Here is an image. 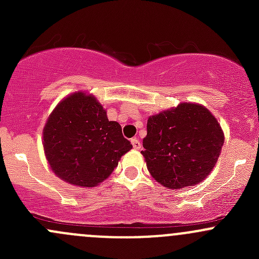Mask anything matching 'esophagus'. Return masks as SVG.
<instances>
[{"instance_id":"esophagus-1","label":"esophagus","mask_w":259,"mask_h":259,"mask_svg":"<svg viewBox=\"0 0 259 259\" xmlns=\"http://www.w3.org/2000/svg\"><path fill=\"white\" fill-rule=\"evenodd\" d=\"M132 144H133V148H134L135 150H140V149H142V144H140V142L138 138H133Z\"/></svg>"}]
</instances>
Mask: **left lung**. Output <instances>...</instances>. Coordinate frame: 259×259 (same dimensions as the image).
Segmentation results:
<instances>
[{
    "instance_id": "obj_1",
    "label": "left lung",
    "mask_w": 259,
    "mask_h": 259,
    "mask_svg": "<svg viewBox=\"0 0 259 259\" xmlns=\"http://www.w3.org/2000/svg\"><path fill=\"white\" fill-rule=\"evenodd\" d=\"M142 150L146 168L165 188L180 189L204 180L215 165L224 134L199 104L182 103L148 119Z\"/></svg>"
}]
</instances>
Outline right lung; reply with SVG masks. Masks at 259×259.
Wrapping results in <instances>:
<instances>
[{"label":"right lung","mask_w":259,"mask_h":259,"mask_svg":"<svg viewBox=\"0 0 259 259\" xmlns=\"http://www.w3.org/2000/svg\"><path fill=\"white\" fill-rule=\"evenodd\" d=\"M44 150L52 171L70 184L91 188L105 180L133 148L121 126L85 93L65 98L44 127Z\"/></svg>","instance_id":"add662e5"}]
</instances>
